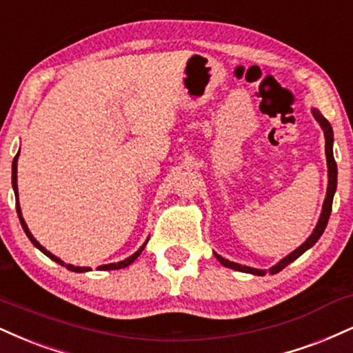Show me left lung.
Returning <instances> with one entry per match:
<instances>
[{"instance_id": "8db88e82", "label": "left lung", "mask_w": 353, "mask_h": 353, "mask_svg": "<svg viewBox=\"0 0 353 353\" xmlns=\"http://www.w3.org/2000/svg\"><path fill=\"white\" fill-rule=\"evenodd\" d=\"M312 117L316 118V121L319 123V126L324 131V138H325V158H327V176H329V184H327V192H325V199H324V203H322V212H321V217L317 220V225L316 228H314L311 235H309V239L304 241L303 245L298 246V248L294 250V252H291L288 256H284L281 261L276 263L274 266H271L270 270H258V268H252V266H245V265H240V263H235V261H230V260H225V258L220 256L214 252L215 258L222 263L223 266H227V268H232L235 271H241V273H250V274H254V276H265L266 273H271V274H276L279 273L284 266H288L290 263H292L294 260H298V258L303 254L304 252H307L309 248H312L314 245H316V241L321 239V235L324 233L325 227H327V222H329V217H330V210H332V201H334V194H335V189H337V164H335V159H334V151H332V146H334V131H332V126H330V123L325 120L324 117H322L321 112L317 108H312Z\"/></svg>"}]
</instances>
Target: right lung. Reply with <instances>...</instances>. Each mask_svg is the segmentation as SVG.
<instances>
[{
    "instance_id": "right-lung-1",
    "label": "right lung",
    "mask_w": 353,
    "mask_h": 353,
    "mask_svg": "<svg viewBox=\"0 0 353 353\" xmlns=\"http://www.w3.org/2000/svg\"><path fill=\"white\" fill-rule=\"evenodd\" d=\"M18 158H19V152H18V154L14 156V159H12V176H11V184H12V190H14V195H16V210H18V217H19L21 227H23V230H24V233H26V235H28V239L31 240V243H32L34 246H36V248H39L41 252L46 254V256H49L50 260H54L55 263H59V265L65 266L67 270L75 271V273H87V271H90L92 268H82V266H74V265H67V263H63V261L61 260V258H57V256H55V254H52L50 252H48V250H46L44 246H42V245L39 243V241H37L36 239H34L32 233L29 232L28 225H26V222H24V219H23V212H21L19 201H18ZM146 243H148V240L144 241L143 246H139L138 252H134L133 254H131V256L126 258V260L118 261V263H108V265H101V266H99V270H121V268H126V266L131 265V263H133V261L136 260V258H138L139 254H141V252L144 250V246H146Z\"/></svg>"
}]
</instances>
